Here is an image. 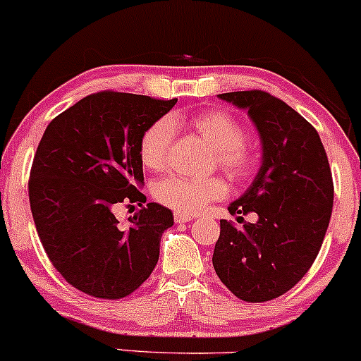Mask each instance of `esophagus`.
Wrapping results in <instances>:
<instances>
[{
  "mask_svg": "<svg viewBox=\"0 0 361 361\" xmlns=\"http://www.w3.org/2000/svg\"><path fill=\"white\" fill-rule=\"evenodd\" d=\"M173 220H176V224H184V221L194 220V216L192 214L184 213V212H176L173 213Z\"/></svg>",
  "mask_w": 361,
  "mask_h": 361,
  "instance_id": "34e87169",
  "label": "esophagus"
}]
</instances>
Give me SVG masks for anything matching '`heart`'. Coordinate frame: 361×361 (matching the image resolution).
<instances>
[{
	"label": "heart",
	"mask_w": 361,
	"mask_h": 361,
	"mask_svg": "<svg viewBox=\"0 0 361 361\" xmlns=\"http://www.w3.org/2000/svg\"><path fill=\"white\" fill-rule=\"evenodd\" d=\"M180 117H161L148 126L140 141V157L152 170L165 167L169 149L176 136V124ZM197 136L216 152V161L232 179H245L254 169V149L244 140V128L235 117L224 111H204L188 121ZM225 184L220 179H188L170 176L155 185L157 200L176 209L196 212L212 200L225 196Z\"/></svg>",
	"instance_id": "1"
}]
</instances>
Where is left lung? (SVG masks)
<instances>
[{
    "mask_svg": "<svg viewBox=\"0 0 361 361\" xmlns=\"http://www.w3.org/2000/svg\"><path fill=\"white\" fill-rule=\"evenodd\" d=\"M218 99L247 111L261 141V167L228 204L230 214L254 212L257 221L237 228L220 220L213 268L240 300L268 302L293 288L317 257L333 212L329 161L317 131L283 100L261 90Z\"/></svg>",
    "mask_w": 361,
    "mask_h": 361,
    "instance_id": "8db88e82",
    "label": "left lung"
}]
</instances>
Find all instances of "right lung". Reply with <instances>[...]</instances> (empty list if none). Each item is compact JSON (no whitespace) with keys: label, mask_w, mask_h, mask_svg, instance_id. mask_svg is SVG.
<instances>
[{"label":"right lung","mask_w":361,"mask_h":361,"mask_svg":"<svg viewBox=\"0 0 361 361\" xmlns=\"http://www.w3.org/2000/svg\"><path fill=\"white\" fill-rule=\"evenodd\" d=\"M177 100L100 92L71 105L44 131L28 180L35 228L52 266L97 298H123L147 281L173 214L140 192V141ZM119 202L142 209L121 226Z\"/></svg>","instance_id":"right-lung-1"}]
</instances>
